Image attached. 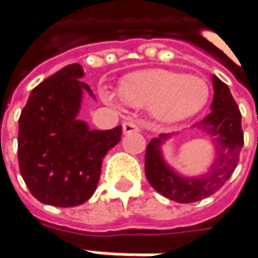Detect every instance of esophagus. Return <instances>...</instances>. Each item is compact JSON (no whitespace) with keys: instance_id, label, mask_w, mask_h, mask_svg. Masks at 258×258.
<instances>
[{"instance_id":"34e87169","label":"esophagus","mask_w":258,"mask_h":258,"mask_svg":"<svg viewBox=\"0 0 258 258\" xmlns=\"http://www.w3.org/2000/svg\"><path fill=\"white\" fill-rule=\"evenodd\" d=\"M138 131H140V127L133 121H127L122 124V133L124 134H131V133H138Z\"/></svg>"}]
</instances>
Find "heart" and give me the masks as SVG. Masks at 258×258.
Returning a JSON list of instances; mask_svg holds the SVG:
<instances>
[{
    "label": "heart",
    "mask_w": 258,
    "mask_h": 258,
    "mask_svg": "<svg viewBox=\"0 0 258 258\" xmlns=\"http://www.w3.org/2000/svg\"><path fill=\"white\" fill-rule=\"evenodd\" d=\"M120 97L133 107H148L151 117L161 124H175L206 107L210 87L201 77L171 70H146L121 83Z\"/></svg>",
    "instance_id": "b5f03b06"
}]
</instances>
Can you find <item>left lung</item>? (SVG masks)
<instances>
[{"instance_id": "1", "label": "left lung", "mask_w": 258, "mask_h": 258, "mask_svg": "<svg viewBox=\"0 0 258 258\" xmlns=\"http://www.w3.org/2000/svg\"><path fill=\"white\" fill-rule=\"evenodd\" d=\"M211 81L214 88L211 112L191 127L194 133L211 138L214 158L207 170L190 175L175 170L165 160L163 146L178 133L151 138L147 146V180L157 192L177 203L200 201L221 188L234 171L244 144L241 114L230 88L216 76H211Z\"/></svg>"}]
</instances>
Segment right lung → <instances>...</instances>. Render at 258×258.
Returning a JSON list of instances; mask_svg holds the SVG:
<instances>
[{
    "label": "right lung",
    "instance_id": "add662e5",
    "mask_svg": "<svg viewBox=\"0 0 258 258\" xmlns=\"http://www.w3.org/2000/svg\"><path fill=\"white\" fill-rule=\"evenodd\" d=\"M84 70L70 64L30 94L18 121V164L24 181L41 203L76 207L97 188L102 158L121 140V125L91 130L78 118L84 94Z\"/></svg>",
    "mask_w": 258,
    "mask_h": 258
}]
</instances>
